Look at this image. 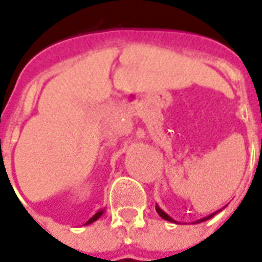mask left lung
<instances>
[{"label": "left lung", "mask_w": 262, "mask_h": 262, "mask_svg": "<svg viewBox=\"0 0 262 262\" xmlns=\"http://www.w3.org/2000/svg\"><path fill=\"white\" fill-rule=\"evenodd\" d=\"M156 210H157V213H159L160 216H161V217H163V219L168 220V222H174V220L171 219L170 216H168V214L165 213V212H163V210H161V209H160L159 206H156ZM214 213H216V212H213V213H210V214H209V216H206V217H203V219L198 220V222H203V220H208V219H210V217H212V216H213Z\"/></svg>", "instance_id": "8db88e82"}]
</instances>
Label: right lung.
I'll return each mask as SVG.
<instances>
[{"label":"right lung","mask_w":262,"mask_h":262,"mask_svg":"<svg viewBox=\"0 0 262 262\" xmlns=\"http://www.w3.org/2000/svg\"><path fill=\"white\" fill-rule=\"evenodd\" d=\"M102 213H103V210H98L97 213L94 214V216H92L91 219H90V220H88V222H86L85 225H90V223H92V222H95V220H97V219H99V217L102 216Z\"/></svg>","instance_id":"add662e5"}]
</instances>
